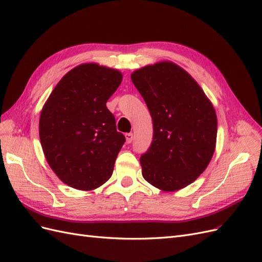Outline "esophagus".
Returning a JSON list of instances; mask_svg holds the SVG:
<instances>
[{"label": "esophagus", "instance_id": "34e87169", "mask_svg": "<svg viewBox=\"0 0 262 262\" xmlns=\"http://www.w3.org/2000/svg\"><path fill=\"white\" fill-rule=\"evenodd\" d=\"M133 133H126L125 134V140H126V143H131L133 141Z\"/></svg>", "mask_w": 262, "mask_h": 262}]
</instances>
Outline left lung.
I'll list each match as a JSON object with an SVG mask.
<instances>
[{
  "label": "left lung",
  "mask_w": 262,
  "mask_h": 262,
  "mask_svg": "<svg viewBox=\"0 0 262 262\" xmlns=\"http://www.w3.org/2000/svg\"><path fill=\"white\" fill-rule=\"evenodd\" d=\"M131 80L153 120V141L140 157L142 175L164 191L190 185L207 168L215 149L217 120L211 101L171 62L142 68Z\"/></svg>",
  "instance_id": "8db88e82"
}]
</instances>
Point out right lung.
<instances>
[{
    "label": "right lung",
    "instance_id": "obj_1",
    "mask_svg": "<svg viewBox=\"0 0 262 262\" xmlns=\"http://www.w3.org/2000/svg\"><path fill=\"white\" fill-rule=\"evenodd\" d=\"M121 81L117 70L81 64L62 77L46 101L39 137L47 162L68 186L93 190L112 177L125 138L106 102Z\"/></svg>",
    "mask_w": 262,
    "mask_h": 262
}]
</instances>
